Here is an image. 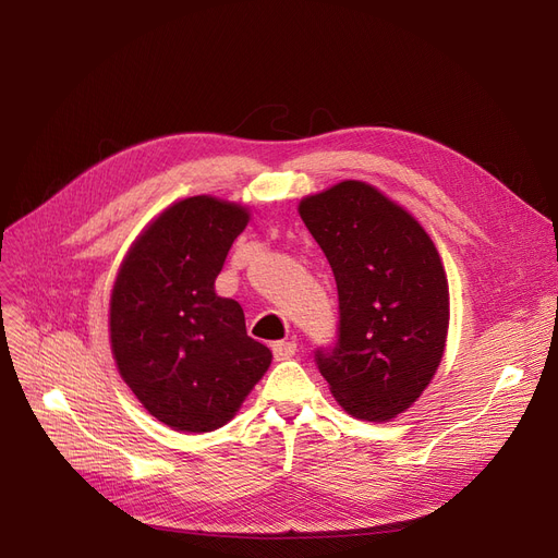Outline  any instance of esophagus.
<instances>
[{
	"label": "esophagus",
	"instance_id": "34e87169",
	"mask_svg": "<svg viewBox=\"0 0 558 558\" xmlns=\"http://www.w3.org/2000/svg\"><path fill=\"white\" fill-rule=\"evenodd\" d=\"M271 350H274V357L278 362L289 360V357L296 355V341H274Z\"/></svg>",
	"mask_w": 558,
	"mask_h": 558
}]
</instances>
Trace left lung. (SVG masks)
<instances>
[{"instance_id": "1", "label": "left lung", "mask_w": 558, "mask_h": 558, "mask_svg": "<svg viewBox=\"0 0 558 558\" xmlns=\"http://www.w3.org/2000/svg\"><path fill=\"white\" fill-rule=\"evenodd\" d=\"M299 213L339 294L337 341L316 350V366L350 416L389 421L418 400L444 357L441 257L412 215L362 181L307 196Z\"/></svg>"}]
</instances>
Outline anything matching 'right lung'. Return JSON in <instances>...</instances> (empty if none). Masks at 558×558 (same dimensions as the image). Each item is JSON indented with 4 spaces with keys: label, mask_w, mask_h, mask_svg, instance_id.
Here are the masks:
<instances>
[{
    "label": "right lung",
    "mask_w": 558,
    "mask_h": 558,
    "mask_svg": "<svg viewBox=\"0 0 558 558\" xmlns=\"http://www.w3.org/2000/svg\"><path fill=\"white\" fill-rule=\"evenodd\" d=\"M248 210L192 196L140 234L110 294V345L142 407L179 432H213L242 407L271 364L246 335L244 310L215 280Z\"/></svg>",
    "instance_id": "right-lung-1"
}]
</instances>
